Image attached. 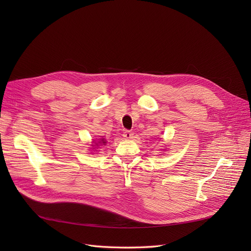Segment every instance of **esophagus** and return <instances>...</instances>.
Listing matches in <instances>:
<instances>
[{"mask_svg": "<svg viewBox=\"0 0 251 251\" xmlns=\"http://www.w3.org/2000/svg\"><path fill=\"white\" fill-rule=\"evenodd\" d=\"M133 137H134V134L132 132H130V131H126L124 133V138L126 140H131V139H133Z\"/></svg>", "mask_w": 251, "mask_h": 251, "instance_id": "34e87169", "label": "esophagus"}]
</instances>
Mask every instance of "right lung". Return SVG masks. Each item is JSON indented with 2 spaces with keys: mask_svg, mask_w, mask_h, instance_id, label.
Instances as JSON below:
<instances>
[{
  "mask_svg": "<svg viewBox=\"0 0 251 251\" xmlns=\"http://www.w3.org/2000/svg\"><path fill=\"white\" fill-rule=\"evenodd\" d=\"M107 144V139L103 138V136H100V138H96L92 141V144H91V149H92V151H95V150L98 149V147H102Z\"/></svg>",
  "mask_w": 251,
  "mask_h": 251,
  "instance_id": "1",
  "label": "right lung"
}]
</instances>
